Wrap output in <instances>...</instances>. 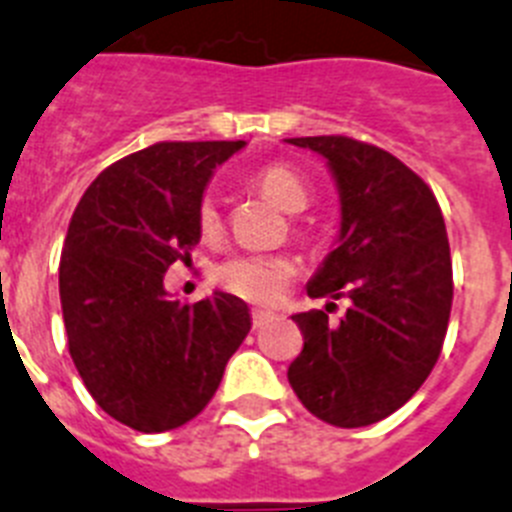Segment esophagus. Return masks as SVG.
Wrapping results in <instances>:
<instances>
[{
    "label": "esophagus",
    "mask_w": 512,
    "mask_h": 512,
    "mask_svg": "<svg viewBox=\"0 0 512 512\" xmlns=\"http://www.w3.org/2000/svg\"><path fill=\"white\" fill-rule=\"evenodd\" d=\"M275 314L273 311H265V309H255L252 311V327H255V330H260L262 324H268L270 319H273Z\"/></svg>",
    "instance_id": "1"
}]
</instances>
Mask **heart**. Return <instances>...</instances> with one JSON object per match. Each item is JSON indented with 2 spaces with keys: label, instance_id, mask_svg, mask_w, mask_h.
<instances>
[{
  "label": "heart",
  "instance_id": "obj_1",
  "mask_svg": "<svg viewBox=\"0 0 512 512\" xmlns=\"http://www.w3.org/2000/svg\"><path fill=\"white\" fill-rule=\"evenodd\" d=\"M255 185L268 195L270 201L278 203L283 211L299 213L309 208L311 185L301 172L288 164H268L255 175ZM198 231L203 237H213L221 229L219 203L213 195H203L198 203ZM296 275V260L291 255H250L237 252L229 255L213 268V281L224 291L234 293L239 299L252 304H273L283 296L288 283Z\"/></svg>",
  "mask_w": 512,
  "mask_h": 512
}]
</instances>
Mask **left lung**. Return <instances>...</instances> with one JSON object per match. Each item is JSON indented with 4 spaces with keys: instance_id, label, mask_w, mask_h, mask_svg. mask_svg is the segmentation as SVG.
<instances>
[{
    "instance_id": "1",
    "label": "left lung",
    "mask_w": 512,
    "mask_h": 512,
    "mask_svg": "<svg viewBox=\"0 0 512 512\" xmlns=\"http://www.w3.org/2000/svg\"><path fill=\"white\" fill-rule=\"evenodd\" d=\"M288 144L322 154L340 190V244L306 291L353 301L337 324L322 309L293 317L304 350L288 381L314 417L363 428L397 412L438 363L453 301L446 224L433 190L389 151L350 136Z\"/></svg>"
}]
</instances>
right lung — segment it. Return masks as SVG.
<instances>
[{
	"label": "right lung",
	"instance_id": "1",
	"mask_svg": "<svg viewBox=\"0 0 512 512\" xmlns=\"http://www.w3.org/2000/svg\"><path fill=\"white\" fill-rule=\"evenodd\" d=\"M244 141H159L100 172L69 221L59 293L71 361L102 410L139 433L201 415L250 332L231 293L180 304L164 273L201 242L198 203Z\"/></svg>",
	"mask_w": 512,
	"mask_h": 512
}]
</instances>
